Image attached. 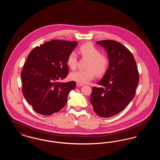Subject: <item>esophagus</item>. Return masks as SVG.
<instances>
[{"label": "esophagus", "instance_id": "1", "mask_svg": "<svg viewBox=\"0 0 160 160\" xmlns=\"http://www.w3.org/2000/svg\"><path fill=\"white\" fill-rule=\"evenodd\" d=\"M83 84L80 83H78V82L77 83V86H79V87H80V86H83Z\"/></svg>", "mask_w": 160, "mask_h": 160}]
</instances>
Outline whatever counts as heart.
Listing matches in <instances>:
<instances>
[{
	"instance_id": "b5f03b06",
	"label": "heart",
	"mask_w": 160,
	"mask_h": 160,
	"mask_svg": "<svg viewBox=\"0 0 160 160\" xmlns=\"http://www.w3.org/2000/svg\"><path fill=\"white\" fill-rule=\"evenodd\" d=\"M79 51L82 56L89 59L87 69H78L72 72L71 78L80 83H86L92 80L95 74L98 76L104 74L108 68L109 61L105 56L101 54V52L91 43H86L80 47ZM77 55L74 51L69 54L67 63L69 67L74 69L77 65Z\"/></svg>"
}]
</instances>
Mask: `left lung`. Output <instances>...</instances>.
Instances as JSON below:
<instances>
[{
    "mask_svg": "<svg viewBox=\"0 0 160 160\" xmlns=\"http://www.w3.org/2000/svg\"><path fill=\"white\" fill-rule=\"evenodd\" d=\"M97 43L107 51L109 65L105 75L93 87L91 102L99 116L109 118L122 112L136 95L139 74L134 58L119 42L102 40Z\"/></svg>",
    "mask_w": 160,
    "mask_h": 160,
    "instance_id": "obj_1",
    "label": "left lung"
}]
</instances>
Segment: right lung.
<instances>
[{
  "instance_id": "add662e5",
  "label": "right lung",
  "mask_w": 160,
  "mask_h": 160,
  "mask_svg": "<svg viewBox=\"0 0 160 160\" xmlns=\"http://www.w3.org/2000/svg\"><path fill=\"white\" fill-rule=\"evenodd\" d=\"M76 41L52 40L34 48L21 72L22 92L26 101L39 114L51 115L59 112L67 102L75 82L60 83L68 74L69 54Z\"/></svg>"
}]
</instances>
